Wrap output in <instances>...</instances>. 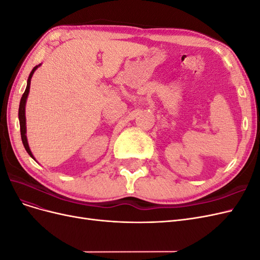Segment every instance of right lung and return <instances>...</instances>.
<instances>
[{"label":"right lung","mask_w":260,"mask_h":260,"mask_svg":"<svg viewBox=\"0 0 260 260\" xmlns=\"http://www.w3.org/2000/svg\"><path fill=\"white\" fill-rule=\"evenodd\" d=\"M40 65L36 66L32 70H31V73L28 77V80H27V88L25 90V92H23L22 96L20 99V104H19V111H18V118H19V124H20V135H21V141H22V144L23 146H25L27 153L32 157V158L35 159V156L32 155V153H31L30 151V147H29V144H28V141H27V128H26V102H27V98H28V94H29V90H30V82H31V78H32L36 70L38 69V67H40ZM36 160V159H35Z\"/></svg>","instance_id":"1"}]
</instances>
